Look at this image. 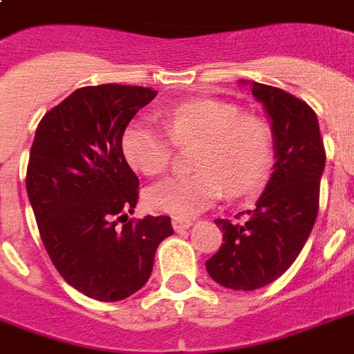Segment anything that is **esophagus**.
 Wrapping results in <instances>:
<instances>
[{
  "label": "esophagus",
  "instance_id": "obj_1",
  "mask_svg": "<svg viewBox=\"0 0 354 354\" xmlns=\"http://www.w3.org/2000/svg\"><path fill=\"white\" fill-rule=\"evenodd\" d=\"M193 226V222L187 221V218H172V227H174V232H185V230H189V227Z\"/></svg>",
  "mask_w": 354,
  "mask_h": 354
}]
</instances>
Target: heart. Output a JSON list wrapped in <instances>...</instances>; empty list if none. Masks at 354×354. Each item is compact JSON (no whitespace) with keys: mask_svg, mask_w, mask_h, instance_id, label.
I'll return each mask as SVG.
<instances>
[{"mask_svg":"<svg viewBox=\"0 0 354 354\" xmlns=\"http://www.w3.org/2000/svg\"><path fill=\"white\" fill-rule=\"evenodd\" d=\"M163 122L178 145L200 143L194 174H178L147 191V204L156 211L187 218L211 207L224 194L252 193L268 176L274 154L272 130L257 118H242L233 104L189 101L167 108ZM121 150L128 165L145 176L165 171L172 156L167 133L147 121L124 128Z\"/></svg>","mask_w":354,"mask_h":354,"instance_id":"1","label":"heart"}]
</instances>
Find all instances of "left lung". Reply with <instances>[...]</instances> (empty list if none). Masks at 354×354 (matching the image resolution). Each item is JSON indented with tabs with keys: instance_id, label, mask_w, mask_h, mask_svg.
<instances>
[{
	"instance_id": "left-lung-1",
	"label": "left lung",
	"mask_w": 354,
	"mask_h": 354,
	"mask_svg": "<svg viewBox=\"0 0 354 354\" xmlns=\"http://www.w3.org/2000/svg\"><path fill=\"white\" fill-rule=\"evenodd\" d=\"M263 104L274 138V167L248 221L218 218L224 244L205 261L211 279L232 290H257L285 274L313 232L325 149L318 118L290 93L241 80Z\"/></svg>"
}]
</instances>
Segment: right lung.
I'll list each match as a JSON object with an SVG mask.
<instances>
[{
  "label": "right lung",
  "instance_id": "obj_1",
  "mask_svg": "<svg viewBox=\"0 0 354 354\" xmlns=\"http://www.w3.org/2000/svg\"><path fill=\"white\" fill-rule=\"evenodd\" d=\"M156 95L143 86H86L36 128L27 194L41 242L66 283L91 299L121 301L138 292L160 242L174 233L169 216L128 221L139 180L122 156L121 138Z\"/></svg>",
  "mask_w": 354,
  "mask_h": 354
}]
</instances>
